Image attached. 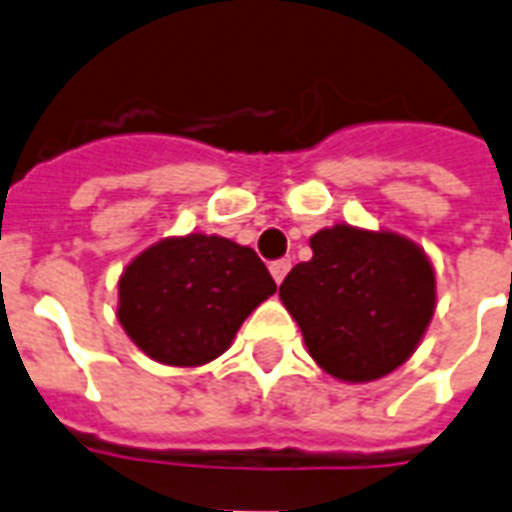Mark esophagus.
<instances>
[{"label":"esophagus","instance_id":"34e87169","mask_svg":"<svg viewBox=\"0 0 512 512\" xmlns=\"http://www.w3.org/2000/svg\"><path fill=\"white\" fill-rule=\"evenodd\" d=\"M289 270H292V260H289V257H281V260H276V263H270V276L276 278V284L284 281Z\"/></svg>","mask_w":512,"mask_h":512}]
</instances>
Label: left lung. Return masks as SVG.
I'll return each instance as SVG.
<instances>
[{"label": "left lung", "mask_w": 512, "mask_h": 512, "mask_svg": "<svg viewBox=\"0 0 512 512\" xmlns=\"http://www.w3.org/2000/svg\"><path fill=\"white\" fill-rule=\"evenodd\" d=\"M313 257L289 270L278 297L307 352L342 381H376L413 355L436 307V278L418 244L392 231L323 228Z\"/></svg>", "instance_id": "obj_1"}]
</instances>
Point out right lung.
Here are the masks:
<instances>
[{"instance_id": "1", "label": "right lung", "mask_w": 512, "mask_h": 512, "mask_svg": "<svg viewBox=\"0 0 512 512\" xmlns=\"http://www.w3.org/2000/svg\"><path fill=\"white\" fill-rule=\"evenodd\" d=\"M276 281L255 249L223 236H170L123 270L118 321L157 363L194 368L231 347Z\"/></svg>"}]
</instances>
